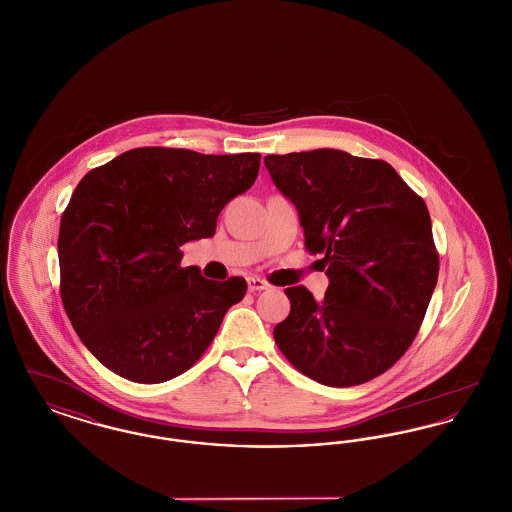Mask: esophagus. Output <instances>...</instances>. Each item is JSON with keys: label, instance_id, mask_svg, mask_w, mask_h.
<instances>
[{"label": "esophagus", "instance_id": "34e87169", "mask_svg": "<svg viewBox=\"0 0 512 512\" xmlns=\"http://www.w3.org/2000/svg\"><path fill=\"white\" fill-rule=\"evenodd\" d=\"M247 286H249V292H263L268 290V284L263 278H257V276H249L247 278Z\"/></svg>", "mask_w": 512, "mask_h": 512}]
</instances>
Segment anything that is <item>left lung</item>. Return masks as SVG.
Masks as SVG:
<instances>
[{"instance_id":"8db88e82","label":"left lung","mask_w":512,"mask_h":512,"mask_svg":"<svg viewBox=\"0 0 512 512\" xmlns=\"http://www.w3.org/2000/svg\"><path fill=\"white\" fill-rule=\"evenodd\" d=\"M265 165L330 280L322 301L303 286L284 292L292 311L274 328V341L318 384H365L411 347L436 288L428 207L380 159L313 149L267 155Z\"/></svg>"}]
</instances>
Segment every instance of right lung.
<instances>
[{"instance_id": "obj_1", "label": "right lung", "mask_w": 512, "mask_h": 512, "mask_svg": "<svg viewBox=\"0 0 512 512\" xmlns=\"http://www.w3.org/2000/svg\"><path fill=\"white\" fill-rule=\"evenodd\" d=\"M259 165V153L136 147L78 182L61 215L59 290L101 365L159 384L199 361L247 282L180 267V247L215 234L220 211L253 186Z\"/></svg>"}]
</instances>
